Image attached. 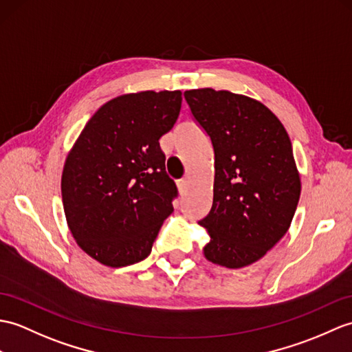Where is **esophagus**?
I'll return each instance as SVG.
<instances>
[{"label": "esophagus", "mask_w": 352, "mask_h": 352, "mask_svg": "<svg viewBox=\"0 0 352 352\" xmlns=\"http://www.w3.org/2000/svg\"><path fill=\"white\" fill-rule=\"evenodd\" d=\"M177 187H178V190H179V193H186V190H187V179H178L177 182Z\"/></svg>", "instance_id": "1"}]
</instances>
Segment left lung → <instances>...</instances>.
Masks as SVG:
<instances>
[{
    "label": "left lung",
    "mask_w": 352,
    "mask_h": 352,
    "mask_svg": "<svg viewBox=\"0 0 352 352\" xmlns=\"http://www.w3.org/2000/svg\"><path fill=\"white\" fill-rule=\"evenodd\" d=\"M214 150L213 206L199 220L204 255L241 268L256 263L289 230L301 183L283 124L265 104L213 88L184 91Z\"/></svg>",
    "instance_id": "obj_1"
}]
</instances>
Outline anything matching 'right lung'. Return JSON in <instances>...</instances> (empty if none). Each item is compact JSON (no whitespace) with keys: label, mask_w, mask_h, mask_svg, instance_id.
I'll list each match as a JSON object with an SVG mask.
<instances>
[{"label":"right lung","mask_w":352,"mask_h":352,"mask_svg":"<svg viewBox=\"0 0 352 352\" xmlns=\"http://www.w3.org/2000/svg\"><path fill=\"white\" fill-rule=\"evenodd\" d=\"M182 91L118 96L89 118L64 163L63 206L73 239L108 267L150 255L174 211L177 186L159 139L174 127Z\"/></svg>","instance_id":"add662e5"}]
</instances>
